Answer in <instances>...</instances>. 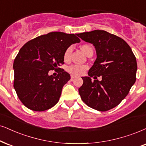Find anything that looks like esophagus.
I'll use <instances>...</instances> for the list:
<instances>
[{
	"label": "esophagus",
	"mask_w": 146,
	"mask_h": 146,
	"mask_svg": "<svg viewBox=\"0 0 146 146\" xmlns=\"http://www.w3.org/2000/svg\"><path fill=\"white\" fill-rule=\"evenodd\" d=\"M75 75H71V80H73V79H75Z\"/></svg>",
	"instance_id": "34e87169"
}]
</instances>
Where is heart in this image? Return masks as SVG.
I'll use <instances>...</instances> for the list:
<instances>
[{"label": "heart", "instance_id": "b5f03b06", "mask_svg": "<svg viewBox=\"0 0 146 146\" xmlns=\"http://www.w3.org/2000/svg\"><path fill=\"white\" fill-rule=\"evenodd\" d=\"M81 49L82 50V51L84 52L85 54H87L88 52H89L90 50H93L92 48V46H90V44H83V45L81 46ZM72 51H73V48H72L71 46L68 47L67 49L65 50L64 52L63 58L64 61H69L71 58ZM88 69V67L86 65H82V64H73V65L69 66V67H67V71L69 72V73H71L73 75H75V76H78V75H81L84 74L85 71Z\"/></svg>", "mask_w": 146, "mask_h": 146}]
</instances>
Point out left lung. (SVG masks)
<instances>
[{
  "label": "left lung",
  "mask_w": 146,
  "mask_h": 146,
  "mask_svg": "<svg viewBox=\"0 0 146 146\" xmlns=\"http://www.w3.org/2000/svg\"><path fill=\"white\" fill-rule=\"evenodd\" d=\"M77 36L93 44L97 55L88 76L82 77L84 83L79 88L81 98L99 111L112 109L127 96L135 82V56L124 40L106 31L98 29ZM96 76H101L102 80L92 81L91 77Z\"/></svg>",
  "instance_id": "left-lung-1"
}]
</instances>
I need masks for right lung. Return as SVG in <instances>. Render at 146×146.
<instances>
[{"label":"right lung","instance_id":"right-lung-1","mask_svg":"<svg viewBox=\"0 0 146 146\" xmlns=\"http://www.w3.org/2000/svg\"><path fill=\"white\" fill-rule=\"evenodd\" d=\"M77 34L54 32L27 42L20 49L13 62L14 88L21 102L29 109L44 111L59 100L62 87L71 79L64 69L56 77L49 71L64 64L65 50L79 43Z\"/></svg>","mask_w":146,"mask_h":146}]
</instances>
